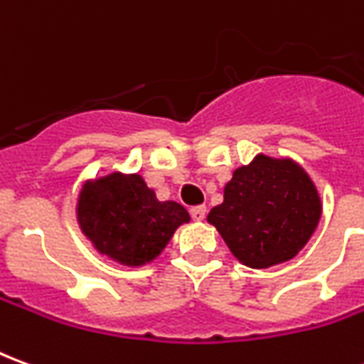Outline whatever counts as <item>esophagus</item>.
I'll use <instances>...</instances> for the list:
<instances>
[{"label": "esophagus", "instance_id": "34e87169", "mask_svg": "<svg viewBox=\"0 0 364 364\" xmlns=\"http://www.w3.org/2000/svg\"><path fill=\"white\" fill-rule=\"evenodd\" d=\"M191 216H193V220L203 222L206 216V206H193L191 208Z\"/></svg>", "mask_w": 364, "mask_h": 364}]
</instances>
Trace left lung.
Instances as JSON below:
<instances>
[{
  "mask_svg": "<svg viewBox=\"0 0 364 364\" xmlns=\"http://www.w3.org/2000/svg\"><path fill=\"white\" fill-rule=\"evenodd\" d=\"M321 218L320 193L296 161L257 154L237 167L206 220L242 265L267 269L296 257Z\"/></svg>",
  "mask_w": 364,
  "mask_h": 364,
  "instance_id": "8db88e82",
  "label": "left lung"
}]
</instances>
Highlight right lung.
I'll list each match as a JSON object with an SVG mask.
<instances>
[{"mask_svg": "<svg viewBox=\"0 0 364 364\" xmlns=\"http://www.w3.org/2000/svg\"><path fill=\"white\" fill-rule=\"evenodd\" d=\"M75 216L97 252L127 267L156 259L191 220L179 203L158 200L140 175L119 171L83 183Z\"/></svg>", "mask_w": 364, "mask_h": 364, "instance_id": "1", "label": "right lung"}]
</instances>
